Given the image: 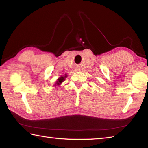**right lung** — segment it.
I'll return each mask as SVG.
<instances>
[{"label":"right lung","instance_id":"right-lung-1","mask_svg":"<svg viewBox=\"0 0 148 148\" xmlns=\"http://www.w3.org/2000/svg\"><path fill=\"white\" fill-rule=\"evenodd\" d=\"M65 77H67V74H65L64 77L61 76L60 77H59L58 81H56V84H55V86H56V85H60V84H61V83L63 82V81H64L65 80Z\"/></svg>","mask_w":148,"mask_h":148}]
</instances>
